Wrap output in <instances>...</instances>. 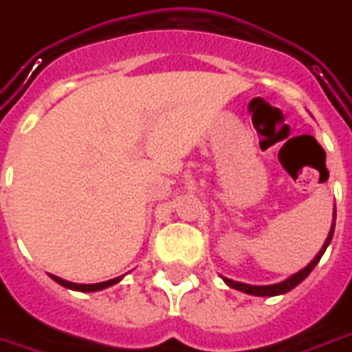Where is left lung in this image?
<instances>
[{
    "label": "left lung",
    "instance_id": "1",
    "mask_svg": "<svg viewBox=\"0 0 352 352\" xmlns=\"http://www.w3.org/2000/svg\"><path fill=\"white\" fill-rule=\"evenodd\" d=\"M333 229H336V223L331 226V231H329V235H327L326 243H324V246H322V250L318 252L316 258L308 264L305 270H300V272H296L295 276H291L289 279H285V281H281V283H276V285H264V287H254V285H246V283H239V281H233V279H226V283L229 287H233V289H236V291H243V293H248V295H256V296H276V295H283V293H287V291H291V289H295L302 279H307V276L314 270V266H316L318 262H320V258H322V254L326 252L327 245H329V241H331V236H333Z\"/></svg>",
    "mask_w": 352,
    "mask_h": 352
}]
</instances>
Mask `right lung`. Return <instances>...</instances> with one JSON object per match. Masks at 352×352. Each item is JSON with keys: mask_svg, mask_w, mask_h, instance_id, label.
<instances>
[{"mask_svg": "<svg viewBox=\"0 0 352 352\" xmlns=\"http://www.w3.org/2000/svg\"><path fill=\"white\" fill-rule=\"evenodd\" d=\"M56 279L59 285L67 287V289H75V291H100V289H106V287L116 285L117 281L121 279V277H116V279H109V281H102V283H94V285H78V283H71V281H65V279H61V277L52 276Z\"/></svg>", "mask_w": 352, "mask_h": 352, "instance_id": "add662e5", "label": "right lung"}]
</instances>
